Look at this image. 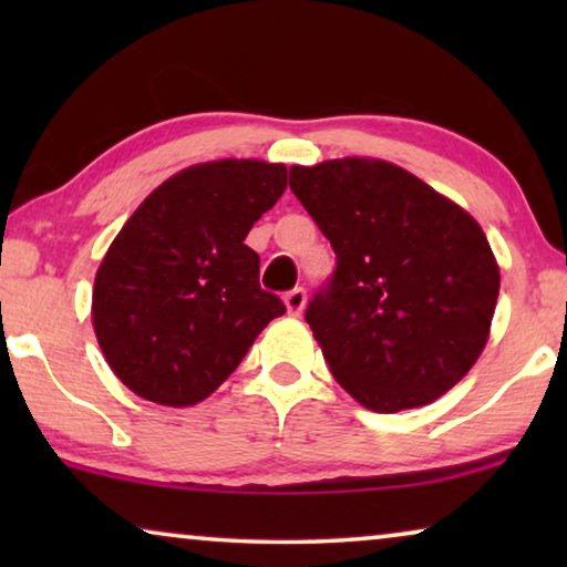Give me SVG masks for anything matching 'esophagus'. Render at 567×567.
I'll return each mask as SVG.
<instances>
[{
	"mask_svg": "<svg viewBox=\"0 0 567 567\" xmlns=\"http://www.w3.org/2000/svg\"><path fill=\"white\" fill-rule=\"evenodd\" d=\"M284 305H286V309H289V315L299 317L301 309H305V305H307V291L301 289V286H297V289H291V291H286L284 293Z\"/></svg>",
	"mask_w": 567,
	"mask_h": 567,
	"instance_id": "1",
	"label": "esophagus"
}]
</instances>
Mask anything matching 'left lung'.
Wrapping results in <instances>:
<instances>
[{"label": "left lung", "instance_id": "left-lung-1", "mask_svg": "<svg viewBox=\"0 0 567 567\" xmlns=\"http://www.w3.org/2000/svg\"><path fill=\"white\" fill-rule=\"evenodd\" d=\"M336 270L305 320L340 386L377 413L429 405L480 359L501 270L472 216L392 162L291 167Z\"/></svg>", "mask_w": 567, "mask_h": 567}]
</instances>
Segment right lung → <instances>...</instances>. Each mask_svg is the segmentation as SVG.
<instances>
[{
	"label": "right lung",
	"instance_id": "1",
	"mask_svg": "<svg viewBox=\"0 0 567 567\" xmlns=\"http://www.w3.org/2000/svg\"><path fill=\"white\" fill-rule=\"evenodd\" d=\"M284 190V165L204 162L162 183L123 224L97 268L92 324L131 392L196 405L286 312L260 289V258L245 245Z\"/></svg>",
	"mask_w": 567,
	"mask_h": 567
}]
</instances>
